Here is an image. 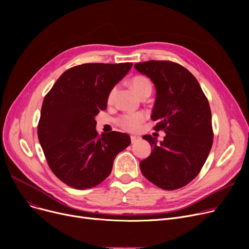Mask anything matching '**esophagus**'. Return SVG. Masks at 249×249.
Listing matches in <instances>:
<instances>
[{
	"instance_id": "obj_1",
	"label": "esophagus",
	"mask_w": 249,
	"mask_h": 249,
	"mask_svg": "<svg viewBox=\"0 0 249 249\" xmlns=\"http://www.w3.org/2000/svg\"><path fill=\"white\" fill-rule=\"evenodd\" d=\"M139 139H140V138H139L138 136H134V135H132V136H131V143H136Z\"/></svg>"
}]
</instances>
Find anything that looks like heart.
Instances as JSON below:
<instances>
[{
  "label": "heart",
  "mask_w": 249,
  "mask_h": 249,
  "mask_svg": "<svg viewBox=\"0 0 249 249\" xmlns=\"http://www.w3.org/2000/svg\"><path fill=\"white\" fill-rule=\"evenodd\" d=\"M131 87L136 91V94L138 96L142 94L143 91H145L147 89L151 90L152 89L151 82L146 76H143V75L134 76L131 80ZM116 90H117V87H113L112 89L110 90V93L108 95L109 103L113 101V98L116 94ZM145 118H146L145 114H143L141 112L127 113L118 118L117 122L124 130H127V131H130V132H134V131H137V130L140 128L141 124L144 122Z\"/></svg>",
  "instance_id": "heart-1"
}]
</instances>
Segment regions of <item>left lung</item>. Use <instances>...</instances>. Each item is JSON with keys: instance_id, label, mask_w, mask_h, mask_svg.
I'll return each mask as SVG.
<instances>
[{"instance_id": "8db88e82", "label": "left lung", "mask_w": 249, "mask_h": 249, "mask_svg": "<svg viewBox=\"0 0 249 249\" xmlns=\"http://www.w3.org/2000/svg\"><path fill=\"white\" fill-rule=\"evenodd\" d=\"M156 89L151 119L154 130H163V141L144 135L151 154L140 161L149 181L173 191L185 187L202 169L213 144L212 114L200 84L187 69L168 60L134 64Z\"/></svg>"}]
</instances>
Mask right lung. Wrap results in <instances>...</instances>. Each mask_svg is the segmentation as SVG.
Listing matches in <instances>:
<instances>
[{"instance_id":"1","label":"right lung","mask_w":249,"mask_h":249,"mask_svg":"<svg viewBox=\"0 0 249 249\" xmlns=\"http://www.w3.org/2000/svg\"><path fill=\"white\" fill-rule=\"evenodd\" d=\"M131 68V62L76 65L64 71L45 96L38 139L52 173L68 186H98L111 174L116 155L131 143L121 132L100 136L95 120L107 109L112 88Z\"/></svg>"}]
</instances>
